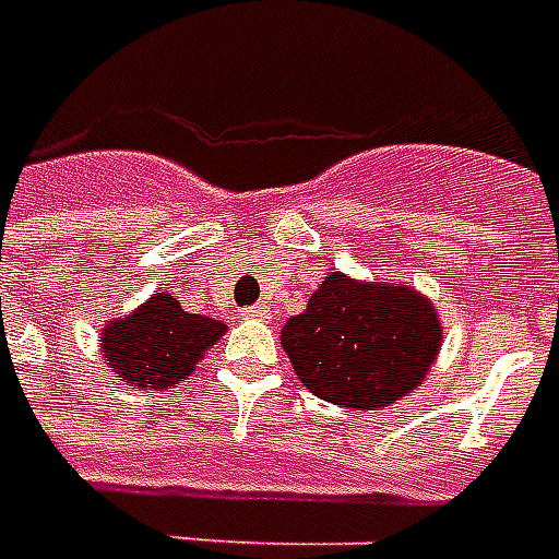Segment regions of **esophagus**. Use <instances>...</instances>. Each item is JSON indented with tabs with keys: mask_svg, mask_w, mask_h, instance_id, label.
Masks as SVG:
<instances>
[{
	"mask_svg": "<svg viewBox=\"0 0 559 559\" xmlns=\"http://www.w3.org/2000/svg\"><path fill=\"white\" fill-rule=\"evenodd\" d=\"M248 317H260V320H263V317H269V308L266 305H254V308L248 311Z\"/></svg>",
	"mask_w": 559,
	"mask_h": 559,
	"instance_id": "obj_1",
	"label": "esophagus"
}]
</instances>
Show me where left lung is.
I'll list each match as a JSON object with an SVG mask.
<instances>
[{
    "instance_id": "left-lung-1",
    "label": "left lung",
    "mask_w": 559,
    "mask_h": 559,
    "mask_svg": "<svg viewBox=\"0 0 559 559\" xmlns=\"http://www.w3.org/2000/svg\"><path fill=\"white\" fill-rule=\"evenodd\" d=\"M281 344L317 399L368 411L419 386L440 350V320L411 287L332 272L281 329Z\"/></svg>"
}]
</instances>
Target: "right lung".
<instances>
[{
    "label": "right lung",
    "mask_w": 559,
    "mask_h": 559,
    "mask_svg": "<svg viewBox=\"0 0 559 559\" xmlns=\"http://www.w3.org/2000/svg\"><path fill=\"white\" fill-rule=\"evenodd\" d=\"M221 332L224 323L188 314L170 293H155L134 314L107 323L102 332L104 356L126 383L170 389L194 371Z\"/></svg>",
    "instance_id": "1"
}]
</instances>
